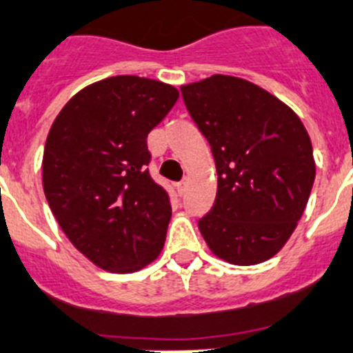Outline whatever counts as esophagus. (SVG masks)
<instances>
[{
    "mask_svg": "<svg viewBox=\"0 0 353 353\" xmlns=\"http://www.w3.org/2000/svg\"><path fill=\"white\" fill-rule=\"evenodd\" d=\"M174 187H176V190H179V194H180V196H182V194L185 192V189H187V182H179Z\"/></svg>",
    "mask_w": 353,
    "mask_h": 353,
    "instance_id": "obj_1",
    "label": "esophagus"
}]
</instances>
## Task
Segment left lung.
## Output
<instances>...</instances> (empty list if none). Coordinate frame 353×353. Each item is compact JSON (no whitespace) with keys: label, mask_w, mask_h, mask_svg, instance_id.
I'll list each match as a JSON object with an SVG mask.
<instances>
[{"label":"left lung","mask_w":353,"mask_h":353,"mask_svg":"<svg viewBox=\"0 0 353 353\" xmlns=\"http://www.w3.org/2000/svg\"><path fill=\"white\" fill-rule=\"evenodd\" d=\"M180 89L219 174L199 231L225 263H264L289 241L308 203L315 180L308 131L290 106L245 79L212 75Z\"/></svg>","instance_id":"8db88e82"}]
</instances>
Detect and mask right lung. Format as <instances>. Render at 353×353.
I'll list each match as a JSON object with an SVG mask.
<instances>
[{
    "mask_svg": "<svg viewBox=\"0 0 353 353\" xmlns=\"http://www.w3.org/2000/svg\"><path fill=\"white\" fill-rule=\"evenodd\" d=\"M179 90L119 75L79 90L52 122L41 180L68 240L110 273H132L159 257L171 219L166 190L147 164L148 132Z\"/></svg>",
    "mask_w": 353,
    "mask_h": 353,
    "instance_id": "1",
    "label": "right lung"
}]
</instances>
